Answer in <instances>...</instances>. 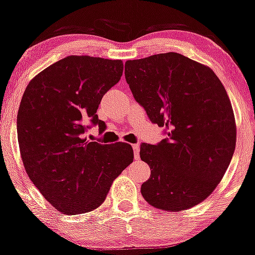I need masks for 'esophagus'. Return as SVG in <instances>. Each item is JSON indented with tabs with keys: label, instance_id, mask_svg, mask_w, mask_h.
Wrapping results in <instances>:
<instances>
[{
	"label": "esophagus",
	"instance_id": "1",
	"mask_svg": "<svg viewBox=\"0 0 255 255\" xmlns=\"http://www.w3.org/2000/svg\"><path fill=\"white\" fill-rule=\"evenodd\" d=\"M131 147H133V151H134V157H135V159H139V144H134L131 145Z\"/></svg>",
	"mask_w": 255,
	"mask_h": 255
}]
</instances>
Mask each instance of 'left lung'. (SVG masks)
Listing matches in <instances>:
<instances>
[{
  "label": "left lung",
  "instance_id": "8db88e82",
  "mask_svg": "<svg viewBox=\"0 0 255 255\" xmlns=\"http://www.w3.org/2000/svg\"><path fill=\"white\" fill-rule=\"evenodd\" d=\"M126 81L165 139L140 145L151 176L141 194L152 206L182 211L205 200L224 176L236 144L227 91L212 69L177 54L127 61Z\"/></svg>",
  "mask_w": 255,
  "mask_h": 255
}]
</instances>
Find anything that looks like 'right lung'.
Wrapping results in <instances>:
<instances>
[{
    "mask_svg": "<svg viewBox=\"0 0 255 255\" xmlns=\"http://www.w3.org/2000/svg\"><path fill=\"white\" fill-rule=\"evenodd\" d=\"M122 72L121 60L72 55L36 75L22 96L16 128L25 170L64 215L97 209L133 162L130 145L84 139L92 126L104 131L105 122L96 113Z\"/></svg>",
    "mask_w": 255,
    "mask_h": 255,
    "instance_id": "right-lung-1",
    "label": "right lung"
}]
</instances>
